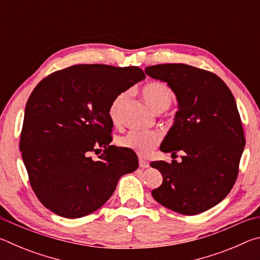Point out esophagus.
Listing matches in <instances>:
<instances>
[{"label":"esophagus","mask_w":260,"mask_h":260,"mask_svg":"<svg viewBox=\"0 0 260 260\" xmlns=\"http://www.w3.org/2000/svg\"><path fill=\"white\" fill-rule=\"evenodd\" d=\"M139 165H140V167H142V169H147V167H149V161L142 159V158H140Z\"/></svg>","instance_id":"esophagus-1"}]
</instances>
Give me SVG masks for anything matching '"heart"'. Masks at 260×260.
Instances as JSON below:
<instances>
[{
    "instance_id": "b5f03b06",
    "label": "heart",
    "mask_w": 260,
    "mask_h": 260,
    "mask_svg": "<svg viewBox=\"0 0 260 260\" xmlns=\"http://www.w3.org/2000/svg\"><path fill=\"white\" fill-rule=\"evenodd\" d=\"M126 93H121L112 101L109 108V118L113 124L119 121V111L126 99ZM142 96L146 103L153 111L166 110L173 101V93L169 86L162 82H150L143 87ZM161 135L155 131L132 129L118 140L120 147L131 149L141 156H148L160 142Z\"/></svg>"
}]
</instances>
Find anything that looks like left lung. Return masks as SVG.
<instances>
[{
  "instance_id": "8db88e82",
  "label": "left lung",
  "mask_w": 260,
  "mask_h": 260,
  "mask_svg": "<svg viewBox=\"0 0 260 260\" xmlns=\"http://www.w3.org/2000/svg\"><path fill=\"white\" fill-rule=\"evenodd\" d=\"M144 72L166 82L178 101L160 151L184 152L180 162H151L162 175L151 195L178 213L204 212L230 193L239 173L245 139L236 101L218 76L190 65L159 64Z\"/></svg>"
}]
</instances>
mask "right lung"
Listing matches in <instances>:
<instances>
[{"label":"right lung","instance_id":"right-lung-1","mask_svg":"<svg viewBox=\"0 0 260 260\" xmlns=\"http://www.w3.org/2000/svg\"><path fill=\"white\" fill-rule=\"evenodd\" d=\"M146 79L138 67L73 65L43 79L26 103L20 151L39 201L64 218L99 210L124 174L139 167L136 153L110 146L109 108ZM105 148L99 160L90 153Z\"/></svg>","mask_w":260,"mask_h":260}]
</instances>
